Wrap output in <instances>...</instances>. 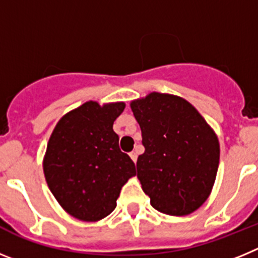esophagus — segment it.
<instances>
[{
  "label": "esophagus",
  "mask_w": 258,
  "mask_h": 258,
  "mask_svg": "<svg viewBox=\"0 0 258 258\" xmlns=\"http://www.w3.org/2000/svg\"><path fill=\"white\" fill-rule=\"evenodd\" d=\"M129 156H131L132 160H133L134 163H136V161H137V157H138V155H137V152H136V151H132L131 154H129Z\"/></svg>",
  "instance_id": "1"
}]
</instances>
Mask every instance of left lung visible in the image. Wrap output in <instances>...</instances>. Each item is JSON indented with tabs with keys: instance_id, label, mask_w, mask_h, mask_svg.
I'll return each mask as SVG.
<instances>
[{
	"instance_id": "left-lung-1",
	"label": "left lung",
	"mask_w": 258,
	"mask_h": 258,
	"mask_svg": "<svg viewBox=\"0 0 258 258\" xmlns=\"http://www.w3.org/2000/svg\"><path fill=\"white\" fill-rule=\"evenodd\" d=\"M145 152L137 177L156 211L186 216L203 206L216 181L220 143L198 109L177 95L150 93L131 103Z\"/></svg>"
}]
</instances>
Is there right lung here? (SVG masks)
I'll return each mask as SVG.
<instances>
[{"label": "right lung", "instance_id": "obj_1", "mask_svg": "<svg viewBox=\"0 0 258 258\" xmlns=\"http://www.w3.org/2000/svg\"><path fill=\"white\" fill-rule=\"evenodd\" d=\"M124 108V102L99 106L89 101L66 113L50 136L45 178L61 208L77 220L107 217L122 186L137 174L112 129Z\"/></svg>", "mask_w": 258, "mask_h": 258}]
</instances>
